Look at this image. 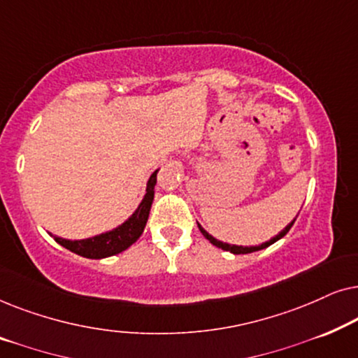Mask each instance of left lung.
Returning a JSON list of instances; mask_svg holds the SVG:
<instances>
[{"instance_id":"left-lung-1","label":"left lung","mask_w":358,"mask_h":358,"mask_svg":"<svg viewBox=\"0 0 358 358\" xmlns=\"http://www.w3.org/2000/svg\"><path fill=\"white\" fill-rule=\"evenodd\" d=\"M296 217H298V215H296ZM295 220H296V218H295ZM295 220H293V222H292L290 224H287V227L283 228L282 231L278 233L275 238H272L271 241H267V243H262L261 246H251V248H248V246H234V244H227V243H222V241H218V239H215V238L212 236V234H208L207 231H205V229H203L202 227H200L199 223H197V224H199V229H200V233H202L203 236L207 238L208 241L213 244V246H217V248H220V249H223V251H229V252H233V254H249V252H254V251H261V249L267 248V246H271V244H273V243H275V241H278V239H280V238L285 236V234H287L288 231H290V228L293 227V223H295Z\"/></svg>"}]
</instances>
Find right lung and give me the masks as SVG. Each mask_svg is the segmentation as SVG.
<instances>
[{"mask_svg": "<svg viewBox=\"0 0 358 358\" xmlns=\"http://www.w3.org/2000/svg\"><path fill=\"white\" fill-rule=\"evenodd\" d=\"M156 174L158 169L151 174V178L146 184V194L138 208L135 210V213L127 220L125 223H122L120 227H117L112 231L102 233L99 236L80 239V241H70V239H63L55 236V241L62 244L63 248L70 249L71 252L78 254V256L87 257V259H102L114 256L125 251L127 248H130L136 239L143 233L145 224L148 222V215L151 203L155 199V185H156Z\"/></svg>", "mask_w": 358, "mask_h": 358, "instance_id": "1", "label": "right lung"}]
</instances>
